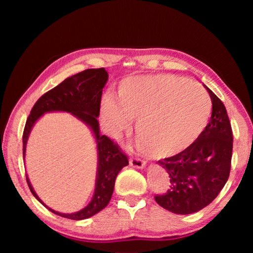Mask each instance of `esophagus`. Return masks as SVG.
Instances as JSON below:
<instances>
[{"label": "esophagus", "mask_w": 253, "mask_h": 253, "mask_svg": "<svg viewBox=\"0 0 253 253\" xmlns=\"http://www.w3.org/2000/svg\"><path fill=\"white\" fill-rule=\"evenodd\" d=\"M129 164H130V166H132V168H135V169H142L146 168V163L142 160H139V158H130Z\"/></svg>", "instance_id": "obj_1"}]
</instances>
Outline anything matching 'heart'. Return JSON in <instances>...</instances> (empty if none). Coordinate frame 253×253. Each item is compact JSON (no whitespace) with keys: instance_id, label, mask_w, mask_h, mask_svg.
<instances>
[{"instance_id":"b5f03b06","label":"heart","mask_w":253,"mask_h":253,"mask_svg":"<svg viewBox=\"0 0 253 253\" xmlns=\"http://www.w3.org/2000/svg\"><path fill=\"white\" fill-rule=\"evenodd\" d=\"M210 114L211 100L199 84L172 75H144L124 79L117 97L105 93L99 118L113 138L129 130L131 119H136L135 136L142 152L164 158L192 146Z\"/></svg>"}]
</instances>
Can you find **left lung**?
Masks as SVG:
<instances>
[{
	"label": "left lung",
	"instance_id": "8db88e82",
	"mask_svg": "<svg viewBox=\"0 0 253 253\" xmlns=\"http://www.w3.org/2000/svg\"><path fill=\"white\" fill-rule=\"evenodd\" d=\"M210 122L196 142L177 155L157 162L169 175L170 190L155 196L162 208L175 214H191L216 198L230 175L233 136L226 109L214 92Z\"/></svg>",
	"mask_w": 253,
	"mask_h": 253
}]
</instances>
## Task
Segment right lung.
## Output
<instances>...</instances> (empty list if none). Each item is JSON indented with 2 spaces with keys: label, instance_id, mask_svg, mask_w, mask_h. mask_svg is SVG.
<instances>
[{
  "label": "right lung",
  "instance_id": "obj_1",
  "mask_svg": "<svg viewBox=\"0 0 253 253\" xmlns=\"http://www.w3.org/2000/svg\"><path fill=\"white\" fill-rule=\"evenodd\" d=\"M108 81V72L104 68L87 69L63 80L57 87L45 92L36 104L27 119L23 131V160L25 161L28 139L33 126L46 113H67L84 123L91 130L97 149V172L95 192L84 209L74 213H61L45 205L34 191L27 175L30 191L39 202L57 215L70 220L91 217L108 205L114 192L115 181L123 168L128 165L126 155L119 151L108 137L100 134L99 116L102 88Z\"/></svg>",
  "mask_w": 253,
  "mask_h": 253
}]
</instances>
